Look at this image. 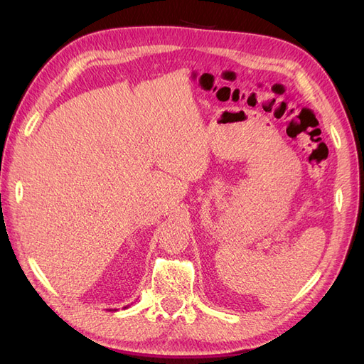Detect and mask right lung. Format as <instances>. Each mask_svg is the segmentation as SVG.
I'll return each mask as SVG.
<instances>
[{
  "mask_svg": "<svg viewBox=\"0 0 364 364\" xmlns=\"http://www.w3.org/2000/svg\"><path fill=\"white\" fill-rule=\"evenodd\" d=\"M124 308H126V306H124Z\"/></svg>",
  "mask_w": 364,
  "mask_h": 364,
  "instance_id": "1",
  "label": "right lung"
}]
</instances>
